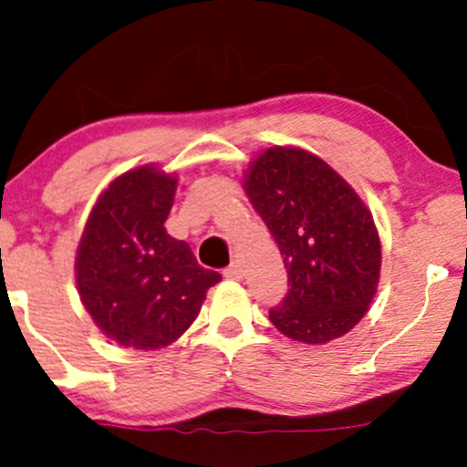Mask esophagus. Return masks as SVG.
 <instances>
[{"mask_svg": "<svg viewBox=\"0 0 467 467\" xmlns=\"http://www.w3.org/2000/svg\"><path fill=\"white\" fill-rule=\"evenodd\" d=\"M223 277H226V279H241V277H244L241 265L239 263H230V266L223 269Z\"/></svg>", "mask_w": 467, "mask_h": 467, "instance_id": "esophagus-1", "label": "esophagus"}]
</instances>
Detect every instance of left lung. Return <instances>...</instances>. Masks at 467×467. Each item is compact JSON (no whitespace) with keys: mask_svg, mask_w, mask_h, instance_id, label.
<instances>
[{"mask_svg":"<svg viewBox=\"0 0 467 467\" xmlns=\"http://www.w3.org/2000/svg\"><path fill=\"white\" fill-rule=\"evenodd\" d=\"M244 190L288 269V295L269 312L277 331L312 346L352 331L380 282L382 245L368 204L325 160L290 145L258 153Z\"/></svg>","mask_w":467,"mask_h":467,"instance_id":"8db88e82","label":"left lung"}]
</instances>
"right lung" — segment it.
Returning <instances> with one entry per match:
<instances>
[{
    "label": "right lung",
    "instance_id": "right-lung-1",
    "mask_svg": "<svg viewBox=\"0 0 467 467\" xmlns=\"http://www.w3.org/2000/svg\"><path fill=\"white\" fill-rule=\"evenodd\" d=\"M175 172L136 166L98 196L80 234L74 277L91 320L117 346L160 350L192 327L222 275L202 269L164 222Z\"/></svg>",
    "mask_w": 467,
    "mask_h": 467
}]
</instances>
